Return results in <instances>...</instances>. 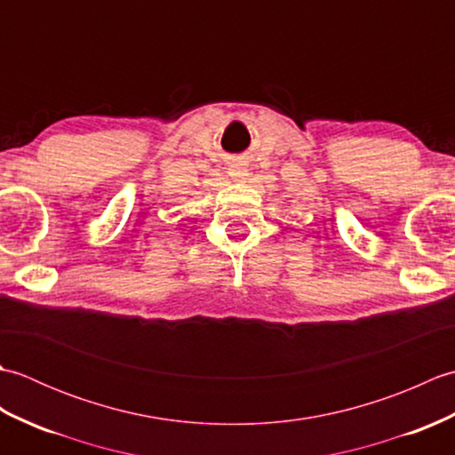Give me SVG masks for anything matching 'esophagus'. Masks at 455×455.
Segmentation results:
<instances>
[{
	"mask_svg": "<svg viewBox=\"0 0 455 455\" xmlns=\"http://www.w3.org/2000/svg\"><path fill=\"white\" fill-rule=\"evenodd\" d=\"M228 176L233 181H244L250 176V173H248L243 160L233 158V162H230V166H228Z\"/></svg>",
	"mask_w": 455,
	"mask_h": 455,
	"instance_id": "obj_1",
	"label": "esophagus"
}]
</instances>
